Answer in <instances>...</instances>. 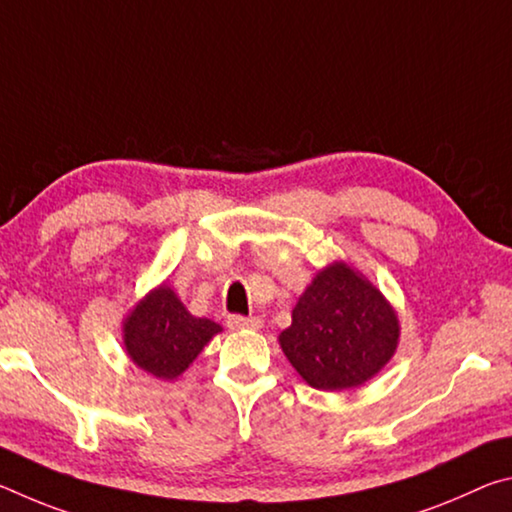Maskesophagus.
I'll list each match as a JSON object with an SVG mask.
<instances>
[{"mask_svg":"<svg viewBox=\"0 0 512 512\" xmlns=\"http://www.w3.org/2000/svg\"><path fill=\"white\" fill-rule=\"evenodd\" d=\"M228 327L230 329H259L262 327V318L257 316H228Z\"/></svg>","mask_w":512,"mask_h":512,"instance_id":"1","label":"esophagus"}]
</instances>
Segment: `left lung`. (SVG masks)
Returning a JSON list of instances; mask_svg holds the SVG:
<instances>
[{
    "mask_svg": "<svg viewBox=\"0 0 512 512\" xmlns=\"http://www.w3.org/2000/svg\"><path fill=\"white\" fill-rule=\"evenodd\" d=\"M400 341V320L368 277L345 262L318 271L280 334L298 375L318 391H348L386 366Z\"/></svg>",
    "mask_w": 512,
    "mask_h": 512,
    "instance_id": "1",
    "label": "left lung"
}]
</instances>
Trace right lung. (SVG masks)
Masks as SVG:
<instances>
[{
	"label": "right lung",
	"instance_id": "1",
	"mask_svg": "<svg viewBox=\"0 0 512 512\" xmlns=\"http://www.w3.org/2000/svg\"><path fill=\"white\" fill-rule=\"evenodd\" d=\"M124 348L137 368L171 381L189 368L214 334L210 318H196L167 284L144 296L124 320Z\"/></svg>",
	"mask_w": 512,
	"mask_h": 512
}]
</instances>
